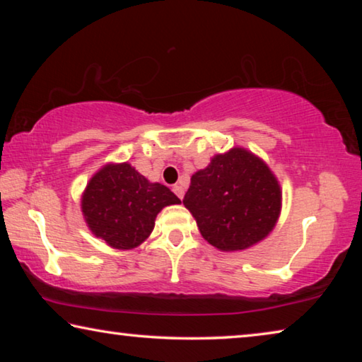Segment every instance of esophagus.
I'll return each mask as SVG.
<instances>
[{
  "label": "esophagus",
  "mask_w": 362,
  "mask_h": 362,
  "mask_svg": "<svg viewBox=\"0 0 362 362\" xmlns=\"http://www.w3.org/2000/svg\"><path fill=\"white\" fill-rule=\"evenodd\" d=\"M173 189H174V193L177 194V198H179V199H182L183 194H185V189H183L182 185H174Z\"/></svg>",
  "instance_id": "34e87169"
}]
</instances>
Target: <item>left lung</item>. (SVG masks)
Returning <instances> with one entry per match:
<instances>
[{
  "mask_svg": "<svg viewBox=\"0 0 362 362\" xmlns=\"http://www.w3.org/2000/svg\"><path fill=\"white\" fill-rule=\"evenodd\" d=\"M281 198L278 179L267 164L236 146L192 175L183 204L207 243L233 252L269 235L278 222Z\"/></svg>",
  "mask_w": 362,
  "mask_h": 362,
  "instance_id": "obj_1",
  "label": "left lung"
}]
</instances>
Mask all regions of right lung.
I'll use <instances>...</instances> for the list:
<instances>
[{
  "instance_id": "right-lung-1",
  "label": "right lung",
  "mask_w": 362,
  "mask_h": 362,
  "mask_svg": "<svg viewBox=\"0 0 362 362\" xmlns=\"http://www.w3.org/2000/svg\"><path fill=\"white\" fill-rule=\"evenodd\" d=\"M180 204L166 185L151 183L129 163L107 164L93 175L81 198L86 223L113 249H134L150 236L163 207Z\"/></svg>"
}]
</instances>
